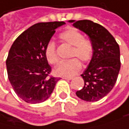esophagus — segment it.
<instances>
[{
	"label": "esophagus",
	"mask_w": 129,
	"mask_h": 129,
	"mask_svg": "<svg viewBox=\"0 0 129 129\" xmlns=\"http://www.w3.org/2000/svg\"><path fill=\"white\" fill-rule=\"evenodd\" d=\"M64 79H66V80H71V79L73 78L72 77H64L63 78Z\"/></svg>",
	"instance_id": "obj_1"
}]
</instances>
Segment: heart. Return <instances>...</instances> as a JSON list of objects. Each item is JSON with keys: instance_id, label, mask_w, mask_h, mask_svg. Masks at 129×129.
I'll return each instance as SVG.
<instances>
[{"instance_id": "b5f03b06", "label": "heart", "mask_w": 129, "mask_h": 129, "mask_svg": "<svg viewBox=\"0 0 129 129\" xmlns=\"http://www.w3.org/2000/svg\"><path fill=\"white\" fill-rule=\"evenodd\" d=\"M59 39L72 46L71 57H78L83 62H88L91 60L93 55L92 43L87 39H85L82 33L75 27H69L62 32L59 35ZM44 54L49 63L54 65L58 62L55 44L52 40L47 43ZM77 59L74 58L70 60L61 62L55 69V74L59 76L71 77L77 74L82 68L81 62Z\"/></svg>"}]
</instances>
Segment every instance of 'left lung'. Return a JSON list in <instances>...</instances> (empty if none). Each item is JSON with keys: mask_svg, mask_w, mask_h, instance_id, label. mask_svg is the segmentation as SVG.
Segmentation results:
<instances>
[{"mask_svg": "<svg viewBox=\"0 0 129 129\" xmlns=\"http://www.w3.org/2000/svg\"><path fill=\"white\" fill-rule=\"evenodd\" d=\"M73 26L89 36L93 55L81 76L84 87L76 95L84 101L97 102L112 90L120 68V47L114 37L101 24L89 20H69Z\"/></svg>", "mask_w": 129, "mask_h": 129, "instance_id": "obj_1", "label": "left lung"}]
</instances>
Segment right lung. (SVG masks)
I'll return each instance as SVG.
<instances>
[{"mask_svg":"<svg viewBox=\"0 0 129 129\" xmlns=\"http://www.w3.org/2000/svg\"><path fill=\"white\" fill-rule=\"evenodd\" d=\"M63 21L38 23L18 36L6 59L8 77L17 96L31 104L51 96L58 78L50 76L51 67L45 57L47 43Z\"/></svg>","mask_w":129,"mask_h":129,"instance_id":"right-lung-1","label":"right lung"}]
</instances>
